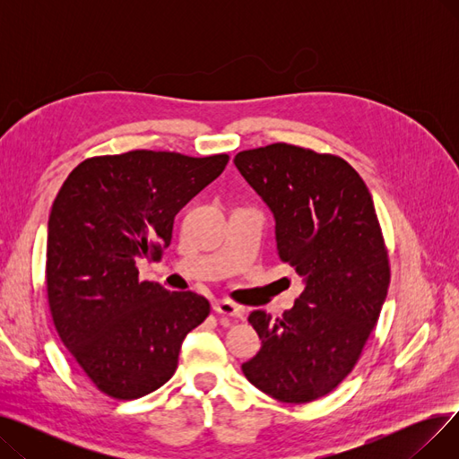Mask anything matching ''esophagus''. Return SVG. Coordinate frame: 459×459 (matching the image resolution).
<instances>
[{
	"label": "esophagus",
	"instance_id": "34e87169",
	"mask_svg": "<svg viewBox=\"0 0 459 459\" xmlns=\"http://www.w3.org/2000/svg\"><path fill=\"white\" fill-rule=\"evenodd\" d=\"M213 310L217 312V315L229 316V318H234V320H244V316H246V310L242 307H238L236 303H230V301H225V299L215 301Z\"/></svg>",
	"mask_w": 459,
	"mask_h": 459
}]
</instances>
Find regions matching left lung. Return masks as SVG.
<instances>
[{"label": "left lung", "mask_w": 459, "mask_h": 459, "mask_svg": "<svg viewBox=\"0 0 459 459\" xmlns=\"http://www.w3.org/2000/svg\"><path fill=\"white\" fill-rule=\"evenodd\" d=\"M234 165L273 213L279 258L305 282L281 318L251 312L262 348L242 370L279 402L318 400L353 370L387 298L372 195L348 161L296 144L238 152Z\"/></svg>", "instance_id": "1"}]
</instances>
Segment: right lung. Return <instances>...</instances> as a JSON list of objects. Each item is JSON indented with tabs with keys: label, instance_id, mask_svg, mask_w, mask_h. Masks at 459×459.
Segmentation results:
<instances>
[{
	"label": "right lung",
	"instance_id": "right-lung-1",
	"mask_svg": "<svg viewBox=\"0 0 459 459\" xmlns=\"http://www.w3.org/2000/svg\"><path fill=\"white\" fill-rule=\"evenodd\" d=\"M227 163V154L132 151L89 158L61 186L48 220V303L59 339L104 394L160 389L186 334L210 315L199 294L139 281L137 262L161 258L175 215Z\"/></svg>",
	"mask_w": 459,
	"mask_h": 459
}]
</instances>
